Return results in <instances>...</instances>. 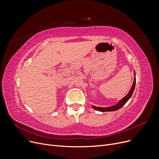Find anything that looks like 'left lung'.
Returning a JSON list of instances; mask_svg holds the SVG:
<instances>
[{
    "instance_id": "left-lung-1",
    "label": "left lung",
    "mask_w": 159,
    "mask_h": 159,
    "mask_svg": "<svg viewBox=\"0 0 159 159\" xmlns=\"http://www.w3.org/2000/svg\"><path fill=\"white\" fill-rule=\"evenodd\" d=\"M134 81H133V84L132 85V87L130 89V91H129V93L125 96V97L121 99V100L119 101V102L115 104L114 105H112V106H110V107H96L94 106V105H91V107H92L94 109L99 111H102V112H105V111H117L118 109H119L120 108H121L123 105L125 104L127 102L128 100L131 98V97L132 96V94L134 91V88H135V84H136V77H135V72L134 71Z\"/></svg>"
}]
</instances>
